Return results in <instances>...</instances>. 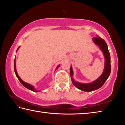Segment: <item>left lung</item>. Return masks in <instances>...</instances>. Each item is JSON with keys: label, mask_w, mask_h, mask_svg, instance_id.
I'll list each match as a JSON object with an SVG mask.
<instances>
[{"label": "left lung", "mask_w": 125, "mask_h": 125, "mask_svg": "<svg viewBox=\"0 0 125 125\" xmlns=\"http://www.w3.org/2000/svg\"><path fill=\"white\" fill-rule=\"evenodd\" d=\"M93 41L98 45L104 53L105 56V68L104 72L100 77L95 81L90 84H82L75 82L73 80V71L72 68H70V74L72 80L73 85L76 86L79 89L84 91V92H92V91L98 89L102 86L104 84L106 81L107 78H109L111 72V64H110V54L107 47V45L105 40L99 36H96L93 38Z\"/></svg>", "instance_id": "1"}]
</instances>
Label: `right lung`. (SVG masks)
Wrapping results in <instances>:
<instances>
[{
	"instance_id": "add662e5",
	"label": "right lung",
	"mask_w": 125,
	"mask_h": 125,
	"mask_svg": "<svg viewBox=\"0 0 125 125\" xmlns=\"http://www.w3.org/2000/svg\"><path fill=\"white\" fill-rule=\"evenodd\" d=\"M19 48H18V50L19 49ZM18 50H17V51H18ZM59 66H60V65H58V66L57 67V69L59 67ZM14 71H15V74H16V77H17V78H18V79L19 80V81H20V82L21 83V84L22 85H24L25 88H27V89H30V90H31V91H33V92H39V91H37L36 90H35L34 88H33V86L31 85H30V84H27V83H25V82H24V81H22V80L20 79V78L18 76V73H17V72H16V64H15V60L14 61Z\"/></svg>"
}]
</instances>
